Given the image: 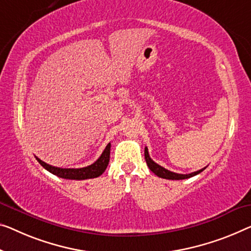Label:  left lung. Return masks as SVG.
Returning a JSON list of instances; mask_svg holds the SVG:
<instances>
[{
	"mask_svg": "<svg viewBox=\"0 0 251 251\" xmlns=\"http://www.w3.org/2000/svg\"><path fill=\"white\" fill-rule=\"evenodd\" d=\"M144 156H145V161H147L148 167L150 168V170L152 171L153 174L158 176L160 178H164V179H171V180H181V179H187V178H190V177H194V176H196L198 174H201V171H203L205 168L203 169L195 171V173H192V174H188V175H182V174H176L173 173V171L170 170H167L164 169L163 167L159 166L158 163H155L153 160L150 158L149 155V151H148V148H145L144 150Z\"/></svg>",
	"mask_w": 251,
	"mask_h": 251,
	"instance_id": "left-lung-1",
	"label": "left lung"
}]
</instances>
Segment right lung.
<instances>
[{
	"label": "right lung",
	"mask_w": 251,
	"mask_h": 251,
	"mask_svg": "<svg viewBox=\"0 0 251 251\" xmlns=\"http://www.w3.org/2000/svg\"><path fill=\"white\" fill-rule=\"evenodd\" d=\"M109 158H110V143H108L106 149L103 150V152L100 155V158L97 160L95 163L90 164L88 167L84 168H78V169H74V168H58V167H53L50 164L44 162L39 158L36 160L38 161L42 166L50 171V174L57 176L59 178L64 179H72V180H84V179H91V178H97L99 176H101L106 168L109 163Z\"/></svg>",
	"instance_id": "1"
}]
</instances>
